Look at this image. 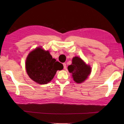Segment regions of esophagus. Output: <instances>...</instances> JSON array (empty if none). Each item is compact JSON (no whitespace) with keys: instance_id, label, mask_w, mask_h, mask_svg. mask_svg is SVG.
I'll return each instance as SVG.
<instances>
[{"instance_id":"obj_1","label":"esophagus","mask_w":124,"mask_h":124,"mask_svg":"<svg viewBox=\"0 0 124 124\" xmlns=\"http://www.w3.org/2000/svg\"><path fill=\"white\" fill-rule=\"evenodd\" d=\"M63 68H64V69H67V65L66 64L64 63H63Z\"/></svg>"}]
</instances>
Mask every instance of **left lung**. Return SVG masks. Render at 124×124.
I'll use <instances>...</instances> for the list:
<instances>
[{
	"label": "left lung",
	"instance_id": "left-lung-1",
	"mask_svg": "<svg viewBox=\"0 0 124 124\" xmlns=\"http://www.w3.org/2000/svg\"><path fill=\"white\" fill-rule=\"evenodd\" d=\"M68 69L72 73L73 80L77 83L83 82L91 72V67L78 57L73 58L72 64L68 66Z\"/></svg>",
	"mask_w": 124,
	"mask_h": 124
}]
</instances>
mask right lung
I'll return each instance as SVG.
<instances>
[{"mask_svg":"<svg viewBox=\"0 0 124 124\" xmlns=\"http://www.w3.org/2000/svg\"><path fill=\"white\" fill-rule=\"evenodd\" d=\"M25 68L29 77L40 84H46L53 78L57 70L63 65L53 59L48 51L38 48L30 52L27 58Z\"/></svg>","mask_w":124,"mask_h":124,"instance_id":"add662e5","label":"right lung"}]
</instances>
